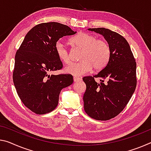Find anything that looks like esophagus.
<instances>
[{"label":"esophagus","instance_id":"obj_1","mask_svg":"<svg viewBox=\"0 0 151 151\" xmlns=\"http://www.w3.org/2000/svg\"><path fill=\"white\" fill-rule=\"evenodd\" d=\"M73 79H74V81H75V82H78V81H81V78H79V77H77V76H74Z\"/></svg>","mask_w":151,"mask_h":151}]
</instances>
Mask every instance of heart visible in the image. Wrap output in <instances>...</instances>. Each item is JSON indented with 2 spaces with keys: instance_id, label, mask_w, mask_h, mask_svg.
I'll use <instances>...</instances> for the list:
<instances>
[{
  "instance_id": "obj_1",
  "label": "heart",
  "mask_w": 151,
  "mask_h": 151,
  "mask_svg": "<svg viewBox=\"0 0 151 151\" xmlns=\"http://www.w3.org/2000/svg\"><path fill=\"white\" fill-rule=\"evenodd\" d=\"M74 46L82 50L79 56L81 61L66 66L64 72L73 76H82L93 69L100 70L107 65L111 54V49L106 40L97 39L95 35L88 33H80L71 40ZM55 50L60 60L64 64L70 62V56L64 43L58 40Z\"/></svg>"
}]
</instances>
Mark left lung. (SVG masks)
<instances>
[{
	"instance_id": "left-lung-1",
	"label": "left lung",
	"mask_w": 151,
	"mask_h": 151,
	"mask_svg": "<svg viewBox=\"0 0 151 151\" xmlns=\"http://www.w3.org/2000/svg\"><path fill=\"white\" fill-rule=\"evenodd\" d=\"M88 30L102 35L111 54L107 65L97 75L85 76L87 88L83 95L84 109L97 120H108L118 116L128 104L136 87V63L126 40L119 33L104 27ZM95 78H100L97 83Z\"/></svg>"
}]
</instances>
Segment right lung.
Wrapping results in <instances>:
<instances>
[{
	"label": "right lung",
	"instance_id": "1",
	"mask_svg": "<svg viewBox=\"0 0 151 151\" xmlns=\"http://www.w3.org/2000/svg\"><path fill=\"white\" fill-rule=\"evenodd\" d=\"M76 33L57 22L38 24L26 34L17 51L14 85L23 104L35 114L53 111L58 106L61 90L73 84L70 74L49 73L63 66L56 53V43L60 38Z\"/></svg>",
	"mask_w": 151,
	"mask_h": 151
}]
</instances>
